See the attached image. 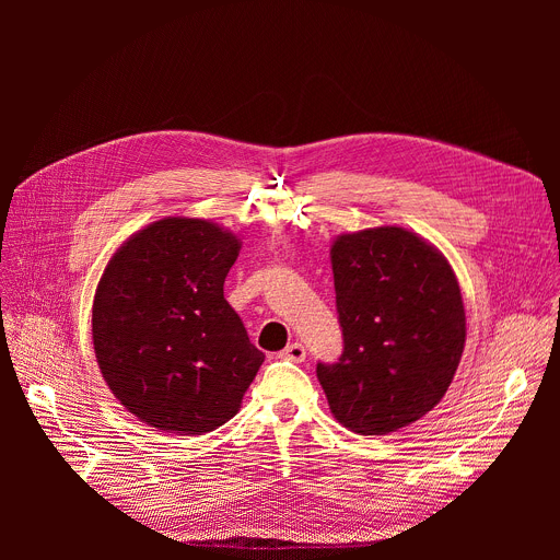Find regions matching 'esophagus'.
Returning <instances> with one entry per match:
<instances>
[{
  "label": "esophagus",
  "mask_w": 560,
  "mask_h": 560,
  "mask_svg": "<svg viewBox=\"0 0 560 560\" xmlns=\"http://www.w3.org/2000/svg\"><path fill=\"white\" fill-rule=\"evenodd\" d=\"M279 357L285 361H292V363H301L305 359V348L301 343H290L285 350L279 352Z\"/></svg>",
  "instance_id": "34e87169"
}]
</instances>
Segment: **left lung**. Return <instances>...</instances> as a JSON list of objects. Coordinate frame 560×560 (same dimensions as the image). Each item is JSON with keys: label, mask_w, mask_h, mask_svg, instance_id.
<instances>
[{"label": "left lung", "mask_w": 560, "mask_h": 560, "mask_svg": "<svg viewBox=\"0 0 560 560\" xmlns=\"http://www.w3.org/2000/svg\"><path fill=\"white\" fill-rule=\"evenodd\" d=\"M343 354L316 363L335 419L389 434L445 396L463 348L465 310L447 259L396 225L337 236L330 250Z\"/></svg>", "instance_id": "obj_1"}]
</instances>
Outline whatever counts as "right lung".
<instances>
[{
	"label": "right lung",
	"mask_w": 560,
	"mask_h": 560,
	"mask_svg": "<svg viewBox=\"0 0 560 560\" xmlns=\"http://www.w3.org/2000/svg\"><path fill=\"white\" fill-rule=\"evenodd\" d=\"M242 242L206 219L166 217L108 261L93 346L119 404L150 428L206 434L230 421L264 352L223 299Z\"/></svg>",
	"instance_id": "right-lung-1"
}]
</instances>
